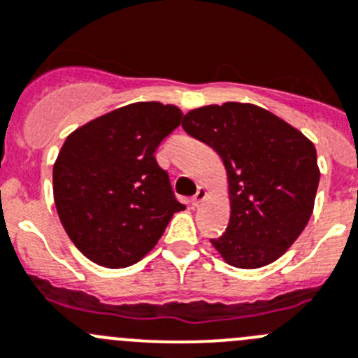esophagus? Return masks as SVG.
<instances>
[{"label":"esophagus","instance_id":"1","mask_svg":"<svg viewBox=\"0 0 358 358\" xmlns=\"http://www.w3.org/2000/svg\"><path fill=\"white\" fill-rule=\"evenodd\" d=\"M206 195H207V192H206V188H203V186H199V189H196V193L195 195H193V199H192V202L195 203V206H199L200 202H202L203 199H206Z\"/></svg>","mask_w":358,"mask_h":358}]
</instances>
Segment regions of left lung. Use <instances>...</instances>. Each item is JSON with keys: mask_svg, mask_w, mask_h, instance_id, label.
Segmentation results:
<instances>
[{"mask_svg": "<svg viewBox=\"0 0 358 358\" xmlns=\"http://www.w3.org/2000/svg\"><path fill=\"white\" fill-rule=\"evenodd\" d=\"M182 128L210 145L227 169L230 221L210 239L227 264L258 268L278 260L311 217L320 170L309 138L251 103L189 110Z\"/></svg>", "mask_w": 358, "mask_h": 358, "instance_id": "left-lung-1", "label": "left lung"}]
</instances>
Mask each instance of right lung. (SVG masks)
I'll return each instance as SVG.
<instances>
[{"label": "right lung", "mask_w": 358, "mask_h": 358, "mask_svg": "<svg viewBox=\"0 0 358 358\" xmlns=\"http://www.w3.org/2000/svg\"><path fill=\"white\" fill-rule=\"evenodd\" d=\"M181 119L173 105L138 101L66 137L52 170L54 202L68 237L91 262L137 264L185 209L155 156Z\"/></svg>", "instance_id": "obj_1"}]
</instances>
